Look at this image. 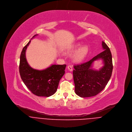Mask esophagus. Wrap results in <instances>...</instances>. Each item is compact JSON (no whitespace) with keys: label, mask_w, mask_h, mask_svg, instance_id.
Here are the masks:
<instances>
[{"label":"esophagus","mask_w":132,"mask_h":132,"mask_svg":"<svg viewBox=\"0 0 132 132\" xmlns=\"http://www.w3.org/2000/svg\"><path fill=\"white\" fill-rule=\"evenodd\" d=\"M68 69L70 71H73V67L71 65H69L68 66Z\"/></svg>","instance_id":"1"}]
</instances>
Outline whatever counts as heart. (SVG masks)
Listing matches in <instances>:
<instances>
[{
	"label": "heart",
	"instance_id": "b5f03b06",
	"mask_svg": "<svg viewBox=\"0 0 132 132\" xmlns=\"http://www.w3.org/2000/svg\"><path fill=\"white\" fill-rule=\"evenodd\" d=\"M82 46L80 43H77L68 47L66 49V52L72 54L76 52L73 55V59L76 62H83L87 56L89 49L87 46Z\"/></svg>",
	"mask_w": 132,
	"mask_h": 132
}]
</instances>
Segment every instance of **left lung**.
<instances>
[{
    "label": "left lung",
    "instance_id": "left-lung-1",
    "mask_svg": "<svg viewBox=\"0 0 132 132\" xmlns=\"http://www.w3.org/2000/svg\"><path fill=\"white\" fill-rule=\"evenodd\" d=\"M104 51L89 61L74 66L73 78L75 92L82 97L95 96L102 92L109 81L112 73V54L109 48L103 41ZM102 59L104 65L98 71L91 68L95 60Z\"/></svg>",
    "mask_w": 132,
    "mask_h": 132
}]
</instances>
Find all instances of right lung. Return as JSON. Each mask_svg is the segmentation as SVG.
Masks as SVG:
<instances>
[{"mask_svg":"<svg viewBox=\"0 0 132 132\" xmlns=\"http://www.w3.org/2000/svg\"><path fill=\"white\" fill-rule=\"evenodd\" d=\"M38 36L35 35L33 38ZM31 40L23 48L20 55L19 73L28 89L38 96L49 97L56 92L60 80L65 73V64L51 65L43 70L34 69L28 64L25 55L26 49Z\"/></svg>","mask_w":132,"mask_h":132,"instance_id":"1","label":"right lung"}]
</instances>
